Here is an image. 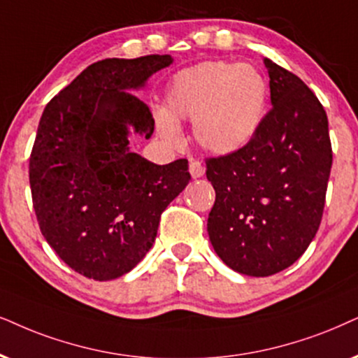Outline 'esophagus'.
<instances>
[{
  "instance_id": "34e87169",
  "label": "esophagus",
  "mask_w": 358,
  "mask_h": 358,
  "mask_svg": "<svg viewBox=\"0 0 358 358\" xmlns=\"http://www.w3.org/2000/svg\"><path fill=\"white\" fill-rule=\"evenodd\" d=\"M189 173H192L193 178H200V176L205 175V165L200 160H192L189 162Z\"/></svg>"
}]
</instances>
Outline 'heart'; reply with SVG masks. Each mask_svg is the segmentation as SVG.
Segmentation results:
<instances>
[{
	"label": "heart",
	"instance_id": "1",
	"mask_svg": "<svg viewBox=\"0 0 358 358\" xmlns=\"http://www.w3.org/2000/svg\"><path fill=\"white\" fill-rule=\"evenodd\" d=\"M269 89L264 76L250 64L205 61L180 71L165 90V112L157 130L176 145V120H193V135L206 152L226 155L243 148L264 120Z\"/></svg>",
	"mask_w": 358,
	"mask_h": 358
}]
</instances>
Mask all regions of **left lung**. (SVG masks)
Returning <instances> with one entry per match:
<instances>
[{
    "mask_svg": "<svg viewBox=\"0 0 358 358\" xmlns=\"http://www.w3.org/2000/svg\"><path fill=\"white\" fill-rule=\"evenodd\" d=\"M271 103L239 150L206 158L216 198L208 216L210 241L226 266L264 278L304 255L322 220L332 145L315 94L284 67L264 59Z\"/></svg>",
    "mask_w": 358,
    "mask_h": 358,
    "instance_id": "8db88e82",
    "label": "left lung"
}]
</instances>
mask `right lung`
I'll use <instances>...</instances> for the list:
<instances>
[{"mask_svg": "<svg viewBox=\"0 0 358 358\" xmlns=\"http://www.w3.org/2000/svg\"><path fill=\"white\" fill-rule=\"evenodd\" d=\"M171 64L169 54L102 59L54 96L29 158L39 229L76 273L108 280L132 271L160 216L189 182L188 160L155 165L129 150V130L150 138L152 112L130 92Z\"/></svg>", "mask_w": 358, "mask_h": 358, "instance_id": "add662e5", "label": "right lung"}]
</instances>
